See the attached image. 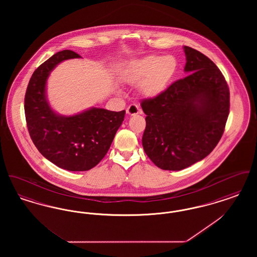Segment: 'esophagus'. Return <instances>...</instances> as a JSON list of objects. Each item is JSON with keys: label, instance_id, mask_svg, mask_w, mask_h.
I'll return each mask as SVG.
<instances>
[{"label": "esophagus", "instance_id": "obj_1", "mask_svg": "<svg viewBox=\"0 0 257 257\" xmlns=\"http://www.w3.org/2000/svg\"><path fill=\"white\" fill-rule=\"evenodd\" d=\"M126 111H127V113H128L129 115H135V114H138L139 112H141V110H140V108L138 107V105L131 104L130 106H128Z\"/></svg>", "mask_w": 257, "mask_h": 257}]
</instances>
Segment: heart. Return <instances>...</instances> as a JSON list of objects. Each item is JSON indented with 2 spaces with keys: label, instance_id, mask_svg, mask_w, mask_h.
Returning <instances> with one entry per match:
<instances>
[{
  "label": "heart",
  "instance_id": "1",
  "mask_svg": "<svg viewBox=\"0 0 257 257\" xmlns=\"http://www.w3.org/2000/svg\"><path fill=\"white\" fill-rule=\"evenodd\" d=\"M177 69L173 56L150 55L132 61L123 73V81L132 86L139 84V91L145 97H157L171 86Z\"/></svg>",
  "mask_w": 257,
  "mask_h": 257
}]
</instances>
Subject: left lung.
<instances>
[{
  "label": "left lung",
  "mask_w": 257,
  "mask_h": 257,
  "mask_svg": "<svg viewBox=\"0 0 257 257\" xmlns=\"http://www.w3.org/2000/svg\"><path fill=\"white\" fill-rule=\"evenodd\" d=\"M183 49L189 75L141 104L147 114L144 150L165 171H181L208 156L229 113V88L220 69L202 53Z\"/></svg>",
  "instance_id": "obj_1"
}]
</instances>
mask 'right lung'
I'll return each mask as SVG.
<instances>
[{
  "label": "right lung",
  "instance_id": "add662e5",
  "mask_svg": "<svg viewBox=\"0 0 257 257\" xmlns=\"http://www.w3.org/2000/svg\"><path fill=\"white\" fill-rule=\"evenodd\" d=\"M81 56L63 50L34 72L25 95V114L30 136L38 151L59 168L88 171L107 154L122 124L125 110L91 107L72 115L53 110L47 98V80L61 62Z\"/></svg>",
  "mask_w": 257,
  "mask_h": 257
}]
</instances>
